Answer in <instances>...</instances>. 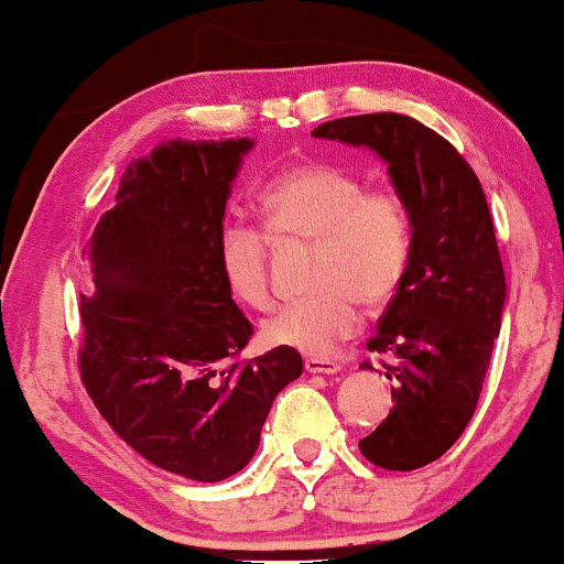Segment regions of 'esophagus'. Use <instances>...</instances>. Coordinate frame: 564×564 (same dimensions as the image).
Segmentation results:
<instances>
[{
  "label": "esophagus",
  "mask_w": 564,
  "mask_h": 564,
  "mask_svg": "<svg viewBox=\"0 0 564 564\" xmlns=\"http://www.w3.org/2000/svg\"><path fill=\"white\" fill-rule=\"evenodd\" d=\"M304 371L313 373V377H334V373H339V366H336L334 360L307 358L304 360Z\"/></svg>",
  "instance_id": "34e87169"
}]
</instances>
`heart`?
<instances>
[{
    "label": "heart",
    "instance_id": "obj_1",
    "mask_svg": "<svg viewBox=\"0 0 564 564\" xmlns=\"http://www.w3.org/2000/svg\"><path fill=\"white\" fill-rule=\"evenodd\" d=\"M262 215L278 238H313V286L262 326L264 341L310 358H332L358 334L364 300H392L413 254V217L392 187H366L332 164H300L264 185ZM219 270L236 300L254 310L273 304L270 238L232 219L219 230Z\"/></svg>",
    "mask_w": 564,
    "mask_h": 564
}]
</instances>
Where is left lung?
I'll return each instance as SVG.
<instances>
[{"mask_svg": "<svg viewBox=\"0 0 564 564\" xmlns=\"http://www.w3.org/2000/svg\"><path fill=\"white\" fill-rule=\"evenodd\" d=\"M313 138L377 153L411 209V264L368 341L392 355L400 384L390 416L358 445L381 469H419L467 430L501 332L507 278L488 200L462 153L411 116H347Z\"/></svg>", "mask_w": 564, "mask_h": 564, "instance_id": "obj_1", "label": "left lung"}]
</instances>
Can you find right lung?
<instances>
[{"mask_svg":"<svg viewBox=\"0 0 564 564\" xmlns=\"http://www.w3.org/2000/svg\"><path fill=\"white\" fill-rule=\"evenodd\" d=\"M251 138L164 140L121 174L84 257L82 379L113 432L159 469L196 482L241 471L302 355L232 364L251 323L219 270L225 204Z\"/></svg>","mask_w":564,"mask_h":564,"instance_id":"right-lung-1","label":"right lung"}]
</instances>
